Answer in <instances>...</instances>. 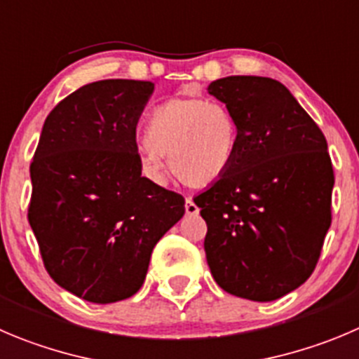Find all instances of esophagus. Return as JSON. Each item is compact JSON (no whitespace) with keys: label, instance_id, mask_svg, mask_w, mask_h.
I'll return each instance as SVG.
<instances>
[{"label":"esophagus","instance_id":"esophagus-1","mask_svg":"<svg viewBox=\"0 0 359 359\" xmlns=\"http://www.w3.org/2000/svg\"><path fill=\"white\" fill-rule=\"evenodd\" d=\"M185 211H187V215H197V213H199V208H197V204L194 203L192 197H187Z\"/></svg>","mask_w":359,"mask_h":359}]
</instances>
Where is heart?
Listing matches in <instances>:
<instances>
[{
  "label": "heart",
  "instance_id": "obj_1",
  "mask_svg": "<svg viewBox=\"0 0 359 359\" xmlns=\"http://www.w3.org/2000/svg\"><path fill=\"white\" fill-rule=\"evenodd\" d=\"M238 134L236 118L222 102L190 95L169 98L148 119L142 165L153 177H162L163 156H169L180 182L203 189L231 169Z\"/></svg>",
  "mask_w": 359,
  "mask_h": 359
}]
</instances>
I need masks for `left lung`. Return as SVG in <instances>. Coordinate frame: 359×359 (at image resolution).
Returning a JSON list of instances; mask_svg holds the SVG:
<instances>
[{"mask_svg":"<svg viewBox=\"0 0 359 359\" xmlns=\"http://www.w3.org/2000/svg\"><path fill=\"white\" fill-rule=\"evenodd\" d=\"M208 91L240 132L231 169L194 197L208 225V266L229 294L273 302L312 275L331 225L326 137L275 79L231 75Z\"/></svg>","mask_w":359,"mask_h":359,"instance_id":"8db88e82","label":"left lung"}]
</instances>
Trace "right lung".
<instances>
[{
  "label": "right lung",
  "instance_id": "add662e5",
  "mask_svg": "<svg viewBox=\"0 0 359 359\" xmlns=\"http://www.w3.org/2000/svg\"><path fill=\"white\" fill-rule=\"evenodd\" d=\"M153 88L105 79L70 93L47 116L29 165L43 266L86 302L134 296L155 245L185 215L182 194L141 176L135 126Z\"/></svg>",
  "mask_w": 359,
  "mask_h": 359
}]
</instances>
